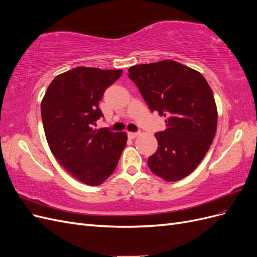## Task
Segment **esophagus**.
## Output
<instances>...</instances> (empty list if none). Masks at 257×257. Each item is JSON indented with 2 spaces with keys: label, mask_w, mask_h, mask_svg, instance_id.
<instances>
[{
  "label": "esophagus",
  "mask_w": 257,
  "mask_h": 257,
  "mask_svg": "<svg viewBox=\"0 0 257 257\" xmlns=\"http://www.w3.org/2000/svg\"><path fill=\"white\" fill-rule=\"evenodd\" d=\"M139 134H141V133H133V132H128V133H127L128 137H130L131 139H134V138H136L137 136H139Z\"/></svg>",
  "instance_id": "obj_1"
}]
</instances>
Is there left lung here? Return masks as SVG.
I'll return each mask as SVG.
<instances>
[{
    "instance_id": "8db88e82",
    "label": "left lung",
    "mask_w": 257,
    "mask_h": 257,
    "mask_svg": "<svg viewBox=\"0 0 257 257\" xmlns=\"http://www.w3.org/2000/svg\"><path fill=\"white\" fill-rule=\"evenodd\" d=\"M128 77L151 111L165 118L166 130L155 134L159 147L148 159L150 170L174 182L196 169L216 132L213 93L199 72L173 60L128 68Z\"/></svg>"
}]
</instances>
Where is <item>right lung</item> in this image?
<instances>
[{"instance_id": "obj_1", "label": "right lung", "mask_w": 257, "mask_h": 257, "mask_svg": "<svg viewBox=\"0 0 257 257\" xmlns=\"http://www.w3.org/2000/svg\"><path fill=\"white\" fill-rule=\"evenodd\" d=\"M122 69L79 66L58 75L46 91L41 112L46 139L66 172L88 185L111 176L127 142L124 132L93 128L103 116L98 102Z\"/></svg>"}]
</instances>
